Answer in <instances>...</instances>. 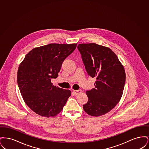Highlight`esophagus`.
I'll use <instances>...</instances> for the list:
<instances>
[{"mask_svg":"<svg viewBox=\"0 0 149 149\" xmlns=\"http://www.w3.org/2000/svg\"><path fill=\"white\" fill-rule=\"evenodd\" d=\"M72 92H73V93H74V95H77L79 93H81V90H78V91L74 90V91H73Z\"/></svg>","mask_w":149,"mask_h":149,"instance_id":"obj_1","label":"esophagus"}]
</instances>
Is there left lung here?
I'll list each match as a JSON object with an SVG mask.
<instances>
[{
    "instance_id": "left-lung-1",
    "label": "left lung",
    "mask_w": 149,
    "mask_h": 149,
    "mask_svg": "<svg viewBox=\"0 0 149 149\" xmlns=\"http://www.w3.org/2000/svg\"><path fill=\"white\" fill-rule=\"evenodd\" d=\"M78 49L88 75L96 78L95 87L86 91V113L100 116L109 112L120 102L125 84L126 74L118 57L109 48L96 43L79 44Z\"/></svg>"
}]
</instances>
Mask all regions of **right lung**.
I'll use <instances>...</instances> for the list:
<instances>
[{
	"label": "right lung",
	"instance_id": "add662e5",
	"mask_svg": "<svg viewBox=\"0 0 149 149\" xmlns=\"http://www.w3.org/2000/svg\"><path fill=\"white\" fill-rule=\"evenodd\" d=\"M77 44L51 43L31 50L19 66L17 83L24 102L43 117L56 116L71 95L70 90L52 85L63 63Z\"/></svg>",
	"mask_w": 149,
	"mask_h": 149
}]
</instances>
